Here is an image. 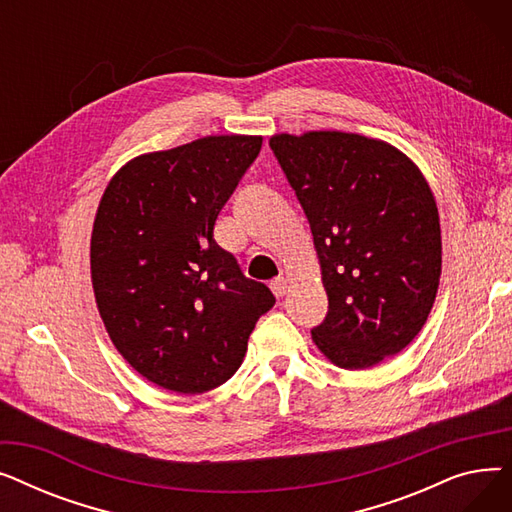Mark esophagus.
Instances as JSON below:
<instances>
[{
  "label": "esophagus",
  "instance_id": "esophagus-1",
  "mask_svg": "<svg viewBox=\"0 0 512 512\" xmlns=\"http://www.w3.org/2000/svg\"><path fill=\"white\" fill-rule=\"evenodd\" d=\"M272 292L276 294L278 299H282L284 294L288 292V278H284V276H280V278H276L274 282H272Z\"/></svg>",
  "mask_w": 512,
  "mask_h": 512
}]
</instances>
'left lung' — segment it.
Returning <instances> with one entry per match:
<instances>
[{
	"label": "left lung",
	"mask_w": 512,
	"mask_h": 512,
	"mask_svg": "<svg viewBox=\"0 0 512 512\" xmlns=\"http://www.w3.org/2000/svg\"><path fill=\"white\" fill-rule=\"evenodd\" d=\"M270 147L305 209L328 294L313 342L342 369L398 355L427 321L442 274L425 176L394 145L355 132H282Z\"/></svg>",
	"instance_id": "1"
}]
</instances>
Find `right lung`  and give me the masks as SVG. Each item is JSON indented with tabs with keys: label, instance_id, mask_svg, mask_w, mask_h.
I'll return each mask as SVG.
<instances>
[{
	"label": "right lung",
	"instance_id": "obj_1",
	"mask_svg": "<svg viewBox=\"0 0 512 512\" xmlns=\"http://www.w3.org/2000/svg\"><path fill=\"white\" fill-rule=\"evenodd\" d=\"M261 143L218 134L143 153L105 186L91 234L95 303L118 353L159 388L203 394L228 382L276 303L213 238Z\"/></svg>",
	"mask_w": 512,
	"mask_h": 512
}]
</instances>
